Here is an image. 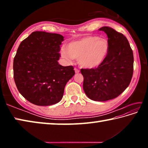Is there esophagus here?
Segmentation results:
<instances>
[{"mask_svg":"<svg viewBox=\"0 0 148 148\" xmlns=\"http://www.w3.org/2000/svg\"><path fill=\"white\" fill-rule=\"evenodd\" d=\"M74 71H75V72H76V73H79V70L76 69V68L74 69Z\"/></svg>","mask_w":148,"mask_h":148,"instance_id":"esophagus-1","label":"esophagus"}]
</instances>
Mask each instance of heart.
<instances>
[{"mask_svg": "<svg viewBox=\"0 0 148 148\" xmlns=\"http://www.w3.org/2000/svg\"><path fill=\"white\" fill-rule=\"evenodd\" d=\"M108 40L97 36H87L66 45L62 49V57L68 61L72 59L78 60V63L84 69H92L99 66L106 60L109 53Z\"/></svg>", "mask_w": 148, "mask_h": 148, "instance_id": "obj_1", "label": "heart"}]
</instances>
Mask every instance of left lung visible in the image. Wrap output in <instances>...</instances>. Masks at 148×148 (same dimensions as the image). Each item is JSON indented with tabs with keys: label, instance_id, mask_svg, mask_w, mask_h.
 I'll return each mask as SVG.
<instances>
[{
	"label": "left lung",
	"instance_id": "obj_1",
	"mask_svg": "<svg viewBox=\"0 0 148 148\" xmlns=\"http://www.w3.org/2000/svg\"><path fill=\"white\" fill-rule=\"evenodd\" d=\"M99 31L107 34L109 53L99 66L82 69L81 73L87 96L92 101H106L118 97L131 83L134 57L128 40L122 33L108 27H102Z\"/></svg>",
	"mask_w": 148,
	"mask_h": 148
}]
</instances>
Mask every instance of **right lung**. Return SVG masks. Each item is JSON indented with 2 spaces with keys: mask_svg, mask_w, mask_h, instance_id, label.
<instances>
[{
  "mask_svg": "<svg viewBox=\"0 0 148 148\" xmlns=\"http://www.w3.org/2000/svg\"><path fill=\"white\" fill-rule=\"evenodd\" d=\"M64 37L33 32L21 42L14 59V79L25 99L37 106H49L62 98L64 87L75 74L72 66L57 61Z\"/></svg>",
  "mask_w": 148,
  "mask_h": 148,
  "instance_id": "right-lung-1",
  "label": "right lung"
}]
</instances>
